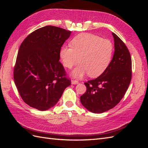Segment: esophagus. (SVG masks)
I'll return each mask as SVG.
<instances>
[{
	"label": "esophagus",
	"mask_w": 148,
	"mask_h": 148,
	"mask_svg": "<svg viewBox=\"0 0 148 148\" xmlns=\"http://www.w3.org/2000/svg\"><path fill=\"white\" fill-rule=\"evenodd\" d=\"M79 83V82L78 80H76V79H72L71 80V84H77Z\"/></svg>",
	"instance_id": "esophagus-1"
}]
</instances>
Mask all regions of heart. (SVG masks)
<instances>
[{"instance_id":"1","label":"heart","mask_w":148,"mask_h":148,"mask_svg":"<svg viewBox=\"0 0 148 148\" xmlns=\"http://www.w3.org/2000/svg\"><path fill=\"white\" fill-rule=\"evenodd\" d=\"M70 44L71 47L60 49V57L64 66L69 69L79 61V65L71 73L75 78H82L88 73L91 77H96L110 63L114 46L108 39L91 33H82L73 38Z\"/></svg>"}]
</instances>
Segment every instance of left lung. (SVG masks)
Masks as SVG:
<instances>
[{"label":"left lung","mask_w":148,"mask_h":148,"mask_svg":"<svg viewBox=\"0 0 148 148\" xmlns=\"http://www.w3.org/2000/svg\"><path fill=\"white\" fill-rule=\"evenodd\" d=\"M115 52L110 64L99 77L84 83L86 91L80 97L82 105L92 113L100 114L117 105L132 79V59L125 43L115 33Z\"/></svg>","instance_id":"8db88e82"}]
</instances>
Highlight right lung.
<instances>
[{
    "label": "right lung",
    "instance_id": "obj_1",
    "mask_svg": "<svg viewBox=\"0 0 148 148\" xmlns=\"http://www.w3.org/2000/svg\"><path fill=\"white\" fill-rule=\"evenodd\" d=\"M70 34V31L46 26L22 42L13 78L22 99L30 107L42 111L49 109L71 84L59 62L60 49Z\"/></svg>",
    "mask_w": 148,
    "mask_h": 148
}]
</instances>
